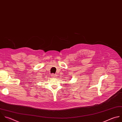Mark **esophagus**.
Wrapping results in <instances>:
<instances>
[{"label": "esophagus", "instance_id": "esophagus-1", "mask_svg": "<svg viewBox=\"0 0 122 122\" xmlns=\"http://www.w3.org/2000/svg\"><path fill=\"white\" fill-rule=\"evenodd\" d=\"M53 77H55V76H56V75L55 74H52V75H51Z\"/></svg>", "mask_w": 122, "mask_h": 122}]
</instances>
